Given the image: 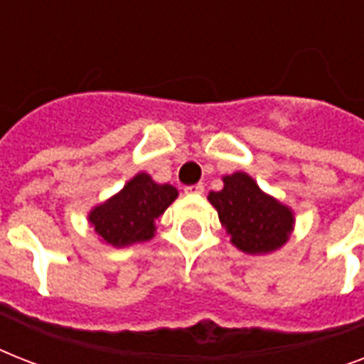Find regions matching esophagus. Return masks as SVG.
Segmentation results:
<instances>
[{
	"mask_svg": "<svg viewBox=\"0 0 364 364\" xmlns=\"http://www.w3.org/2000/svg\"><path fill=\"white\" fill-rule=\"evenodd\" d=\"M185 193L191 194V196H194V194H202V193H204V185H202V183H196V185H188V187H185Z\"/></svg>",
	"mask_w": 364,
	"mask_h": 364,
	"instance_id": "obj_1",
	"label": "esophagus"
}]
</instances>
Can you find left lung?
Segmentation results:
<instances>
[{"label": "left lung", "mask_w": 364, "mask_h": 364, "mask_svg": "<svg viewBox=\"0 0 364 364\" xmlns=\"http://www.w3.org/2000/svg\"><path fill=\"white\" fill-rule=\"evenodd\" d=\"M234 247L247 255L282 249L294 230L293 210L266 194L245 171L223 176V188L208 194Z\"/></svg>", "instance_id": "8db88e82"}]
</instances>
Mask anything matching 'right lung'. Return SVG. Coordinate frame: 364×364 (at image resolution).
<instances>
[{"instance_id": "right-lung-1", "label": "right lung", "mask_w": 364, "mask_h": 364, "mask_svg": "<svg viewBox=\"0 0 364 364\" xmlns=\"http://www.w3.org/2000/svg\"><path fill=\"white\" fill-rule=\"evenodd\" d=\"M179 196L170 183H156L139 171L124 187L88 211V223L100 242L113 247H128L149 242L156 232V219Z\"/></svg>"}]
</instances>
